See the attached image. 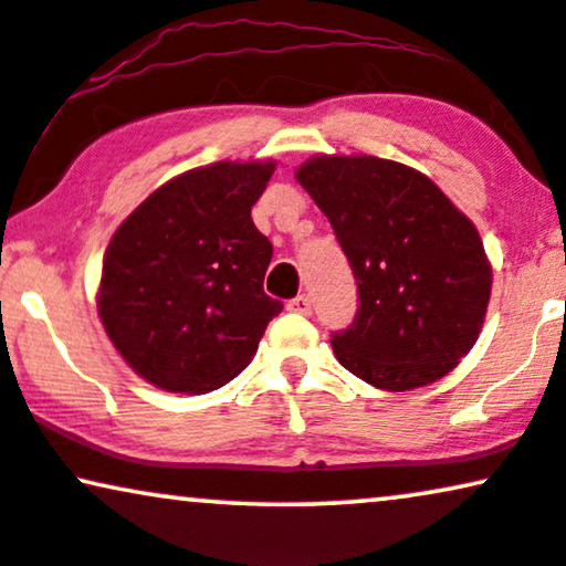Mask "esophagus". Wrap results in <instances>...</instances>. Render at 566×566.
Returning <instances> with one entry per match:
<instances>
[{
  "label": "esophagus",
  "instance_id": "1",
  "mask_svg": "<svg viewBox=\"0 0 566 566\" xmlns=\"http://www.w3.org/2000/svg\"><path fill=\"white\" fill-rule=\"evenodd\" d=\"M287 307L290 311H295V313H311L313 311V300H311V295H297V297H292L290 303H287Z\"/></svg>",
  "mask_w": 566,
  "mask_h": 566
}]
</instances>
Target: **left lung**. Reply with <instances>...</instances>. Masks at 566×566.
Masks as SVG:
<instances>
[{"label":"left lung","instance_id":"1","mask_svg":"<svg viewBox=\"0 0 566 566\" xmlns=\"http://www.w3.org/2000/svg\"><path fill=\"white\" fill-rule=\"evenodd\" d=\"M297 182L332 221L357 282L336 360L376 389L447 376L475 345L491 263L475 224L418 169L378 156H313Z\"/></svg>","mask_w":566,"mask_h":566}]
</instances>
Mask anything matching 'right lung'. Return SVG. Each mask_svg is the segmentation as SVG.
I'll use <instances>...</instances> for the list:
<instances>
[{
    "label": "right lung",
    "mask_w": 566,
    "mask_h": 566,
    "mask_svg": "<svg viewBox=\"0 0 566 566\" xmlns=\"http://www.w3.org/2000/svg\"><path fill=\"white\" fill-rule=\"evenodd\" d=\"M274 161H217L164 182L106 248L98 316L140 378L206 395L248 368L282 303L263 292L274 255L255 200Z\"/></svg>",
    "instance_id": "add662e5"
}]
</instances>
